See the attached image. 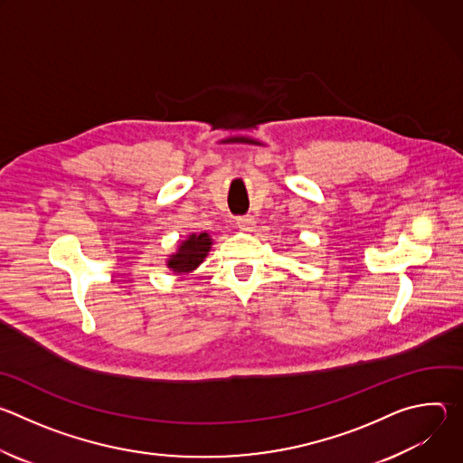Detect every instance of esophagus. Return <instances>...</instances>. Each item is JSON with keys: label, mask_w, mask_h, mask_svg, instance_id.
I'll list each match as a JSON object with an SVG mask.
<instances>
[{"label": "esophagus", "mask_w": 463, "mask_h": 463, "mask_svg": "<svg viewBox=\"0 0 463 463\" xmlns=\"http://www.w3.org/2000/svg\"><path fill=\"white\" fill-rule=\"evenodd\" d=\"M236 225H238V229L250 232L254 229V218L252 216H240L236 220Z\"/></svg>", "instance_id": "34e87169"}]
</instances>
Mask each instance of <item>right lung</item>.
Returning <instances> with one entry per match:
<instances>
[{
    "label": "right lung",
    "instance_id": "add662e5",
    "mask_svg": "<svg viewBox=\"0 0 463 463\" xmlns=\"http://www.w3.org/2000/svg\"><path fill=\"white\" fill-rule=\"evenodd\" d=\"M211 243L213 241L207 232L190 234V238L184 240L179 245V250L172 254V258L168 260V268L174 273H190L192 269L200 266L203 258L209 254Z\"/></svg>",
    "mask_w": 463,
    "mask_h": 463
}]
</instances>
